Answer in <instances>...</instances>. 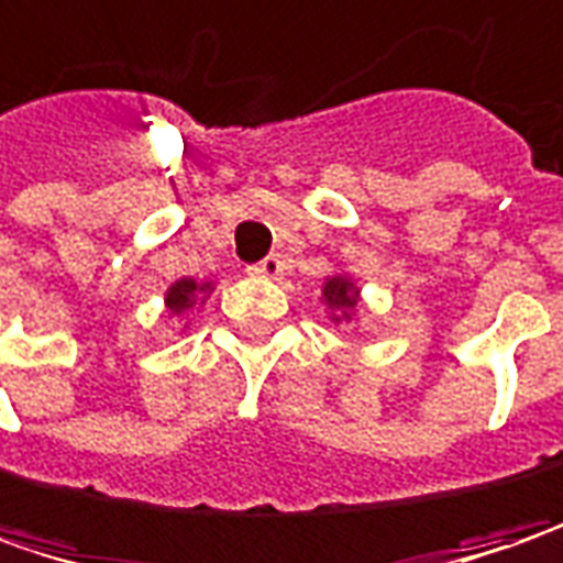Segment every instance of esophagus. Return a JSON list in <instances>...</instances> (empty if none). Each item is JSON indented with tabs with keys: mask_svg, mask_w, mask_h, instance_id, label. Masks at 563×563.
Masks as SVG:
<instances>
[{
	"mask_svg": "<svg viewBox=\"0 0 563 563\" xmlns=\"http://www.w3.org/2000/svg\"><path fill=\"white\" fill-rule=\"evenodd\" d=\"M283 267H286V261H283L280 255H267L264 261L252 264L249 271H252L255 277H264V280H277L283 274Z\"/></svg>",
	"mask_w": 563,
	"mask_h": 563,
	"instance_id": "34e87169",
	"label": "esophagus"
}]
</instances>
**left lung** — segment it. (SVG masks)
Segmentation results:
<instances>
[{"label": "left lung", "mask_w": 563, "mask_h": 563, "mask_svg": "<svg viewBox=\"0 0 563 563\" xmlns=\"http://www.w3.org/2000/svg\"><path fill=\"white\" fill-rule=\"evenodd\" d=\"M321 296H324V306H328L330 311H336L333 321H343V318L350 321V318H353L355 306H358V286H355L350 277H343V274L328 277Z\"/></svg>", "instance_id": "left-lung-1"}]
</instances>
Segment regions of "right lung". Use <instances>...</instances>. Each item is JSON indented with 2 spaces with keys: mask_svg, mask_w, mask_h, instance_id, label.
<instances>
[{
  "mask_svg": "<svg viewBox=\"0 0 563 563\" xmlns=\"http://www.w3.org/2000/svg\"><path fill=\"white\" fill-rule=\"evenodd\" d=\"M210 289H213V283H198L191 277H183V280H176L166 289V308L173 314H183L188 308H195V302H205Z\"/></svg>",
  "mask_w": 563,
  "mask_h": 563,
  "instance_id": "add662e5",
  "label": "right lung"
}]
</instances>
